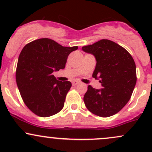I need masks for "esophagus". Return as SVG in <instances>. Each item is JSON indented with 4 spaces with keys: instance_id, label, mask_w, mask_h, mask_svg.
I'll return each mask as SVG.
<instances>
[{
    "instance_id": "34e87169",
    "label": "esophagus",
    "mask_w": 152,
    "mask_h": 152,
    "mask_svg": "<svg viewBox=\"0 0 152 152\" xmlns=\"http://www.w3.org/2000/svg\"><path fill=\"white\" fill-rule=\"evenodd\" d=\"M78 83H78V82H77V81H75V82H73L72 84H73V86H77V85L78 84Z\"/></svg>"
}]
</instances>
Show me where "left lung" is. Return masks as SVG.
Segmentation results:
<instances>
[{"mask_svg":"<svg viewBox=\"0 0 152 152\" xmlns=\"http://www.w3.org/2000/svg\"><path fill=\"white\" fill-rule=\"evenodd\" d=\"M82 50L96 60L93 75L103 88L91 86L83 97L85 105L96 116L109 117L121 111L129 101L137 83L136 64L124 48L110 40L102 39Z\"/></svg>","mask_w":152,"mask_h":152,"instance_id":"1","label":"left lung"}]
</instances>
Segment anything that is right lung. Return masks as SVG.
<instances>
[{"label":"right lung","mask_w":152,"mask_h":152,"mask_svg":"<svg viewBox=\"0 0 152 152\" xmlns=\"http://www.w3.org/2000/svg\"><path fill=\"white\" fill-rule=\"evenodd\" d=\"M77 49L78 46H62L46 38L23 47L15 78L23 101L35 114L48 117L63 109L71 83L58 81L53 72L64 69L69 54Z\"/></svg>","instance_id":"obj_1"}]
</instances>
